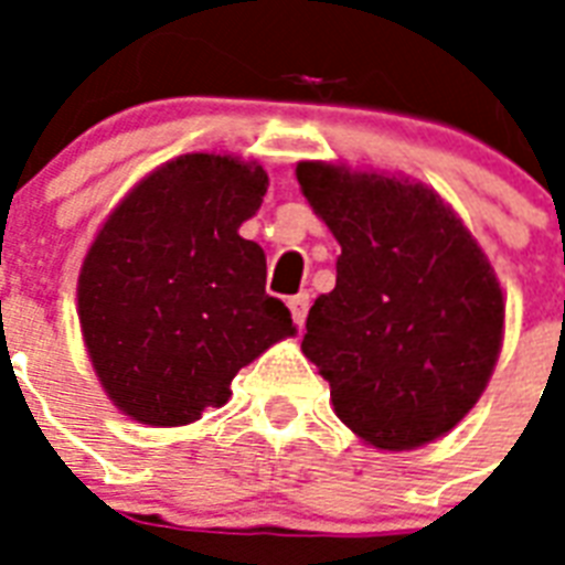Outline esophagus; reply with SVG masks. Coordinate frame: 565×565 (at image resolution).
I'll return each instance as SVG.
<instances>
[{
	"label": "esophagus",
	"mask_w": 565,
	"mask_h": 565,
	"mask_svg": "<svg viewBox=\"0 0 565 565\" xmlns=\"http://www.w3.org/2000/svg\"><path fill=\"white\" fill-rule=\"evenodd\" d=\"M290 313H292V322L299 328H305V319H308V308H310V296L308 292H299V296H290Z\"/></svg>",
	"instance_id": "34e87169"
}]
</instances>
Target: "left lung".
<instances>
[{"label":"left lung","instance_id":"obj_1","mask_svg":"<svg viewBox=\"0 0 565 565\" xmlns=\"http://www.w3.org/2000/svg\"><path fill=\"white\" fill-rule=\"evenodd\" d=\"M296 179L343 248L301 340L337 416L386 451L443 437L499 361L504 296L490 260L422 184L322 161H301Z\"/></svg>","mask_w":565,"mask_h":565}]
</instances>
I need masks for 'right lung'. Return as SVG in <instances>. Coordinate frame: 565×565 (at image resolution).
I'll use <instances>...</instances> for the list:
<instances>
[{"label": "right lung", "instance_id": "right-lung-1", "mask_svg": "<svg viewBox=\"0 0 565 565\" xmlns=\"http://www.w3.org/2000/svg\"><path fill=\"white\" fill-rule=\"evenodd\" d=\"M264 167L181 154L146 175L93 239L78 319L105 393L131 419L175 428L222 407L246 363L296 334L266 296V255L239 225L266 193Z\"/></svg>", "mask_w": 565, "mask_h": 565}]
</instances>
